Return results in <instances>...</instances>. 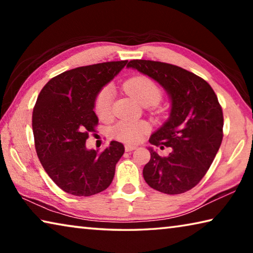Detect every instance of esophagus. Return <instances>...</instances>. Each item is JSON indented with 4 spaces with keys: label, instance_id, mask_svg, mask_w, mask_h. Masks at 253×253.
I'll return each mask as SVG.
<instances>
[{
    "label": "esophagus",
    "instance_id": "esophagus-1",
    "mask_svg": "<svg viewBox=\"0 0 253 253\" xmlns=\"http://www.w3.org/2000/svg\"><path fill=\"white\" fill-rule=\"evenodd\" d=\"M135 148H136V146H134V145H129V144H126V145H125V151H126V152L134 151Z\"/></svg>",
    "mask_w": 253,
    "mask_h": 253
}]
</instances>
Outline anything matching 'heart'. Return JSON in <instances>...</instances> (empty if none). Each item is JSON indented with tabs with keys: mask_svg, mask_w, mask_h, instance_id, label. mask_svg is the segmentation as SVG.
I'll use <instances>...</instances> for the list:
<instances>
[{
	"mask_svg": "<svg viewBox=\"0 0 253 253\" xmlns=\"http://www.w3.org/2000/svg\"><path fill=\"white\" fill-rule=\"evenodd\" d=\"M127 89L137 93L145 102L151 101L156 95V87L147 77L139 76L127 84ZM97 111L100 116H107L111 111V96L108 90H102L97 97ZM148 127L144 122H122L115 127L114 134L116 138L126 143H134L142 139L147 132Z\"/></svg>",
	"mask_w": 253,
	"mask_h": 253,
	"instance_id": "b5f03b06",
	"label": "heart"
}]
</instances>
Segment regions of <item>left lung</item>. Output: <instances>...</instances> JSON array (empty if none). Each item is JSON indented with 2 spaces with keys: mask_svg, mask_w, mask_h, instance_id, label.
I'll return each instance as SVG.
<instances>
[{
  "mask_svg": "<svg viewBox=\"0 0 253 253\" xmlns=\"http://www.w3.org/2000/svg\"><path fill=\"white\" fill-rule=\"evenodd\" d=\"M128 68L160 83L172 100L169 117L151 142L144 179L161 193L179 194L198 185L207 174L223 138V111L211 85L181 67L152 60H130Z\"/></svg>",
  "mask_w": 253,
  "mask_h": 253,
  "instance_id": "1",
  "label": "left lung"
}]
</instances>
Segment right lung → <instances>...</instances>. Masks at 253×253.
I'll return each instance as SVG.
<instances>
[{
    "label": "right lung",
    "mask_w": 253,
    "mask_h": 253,
    "mask_svg": "<svg viewBox=\"0 0 253 253\" xmlns=\"http://www.w3.org/2000/svg\"><path fill=\"white\" fill-rule=\"evenodd\" d=\"M127 62H102L65 71L53 77L38 97L32 115L38 157L51 179L71 195H95L113 182L124 145L111 140L101 151H89L85 140L98 125L93 111L98 92Z\"/></svg>",
    "instance_id": "obj_1"
}]
</instances>
